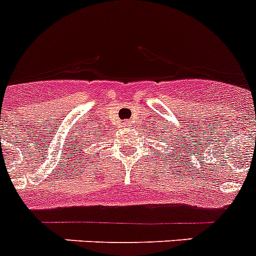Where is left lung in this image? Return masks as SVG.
Instances as JSON below:
<instances>
[{
	"label": "left lung",
	"instance_id": "8db88e82",
	"mask_svg": "<svg viewBox=\"0 0 256 256\" xmlns=\"http://www.w3.org/2000/svg\"><path fill=\"white\" fill-rule=\"evenodd\" d=\"M161 139H162V138H158L157 140H161ZM165 143H166V142H165ZM168 146H172V148H178V143H179V142H178V139H176V140H175V142H168ZM171 144H173L172 146H170ZM170 150H171V148H168V152H170ZM172 153H174V154L176 156V153H179V150H172ZM160 154H161V153H160Z\"/></svg>",
	"mask_w": 256,
	"mask_h": 256
}]
</instances>
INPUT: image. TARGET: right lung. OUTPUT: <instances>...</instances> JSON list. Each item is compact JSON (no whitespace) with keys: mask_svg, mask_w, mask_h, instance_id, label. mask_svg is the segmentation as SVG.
I'll list each match as a JSON object with an SVG mask.
<instances>
[{"mask_svg":"<svg viewBox=\"0 0 256 256\" xmlns=\"http://www.w3.org/2000/svg\"><path fill=\"white\" fill-rule=\"evenodd\" d=\"M88 140H90V139H88Z\"/></svg>","mask_w":256,"mask_h":256,"instance_id":"1","label":"right lung"}]
</instances>
